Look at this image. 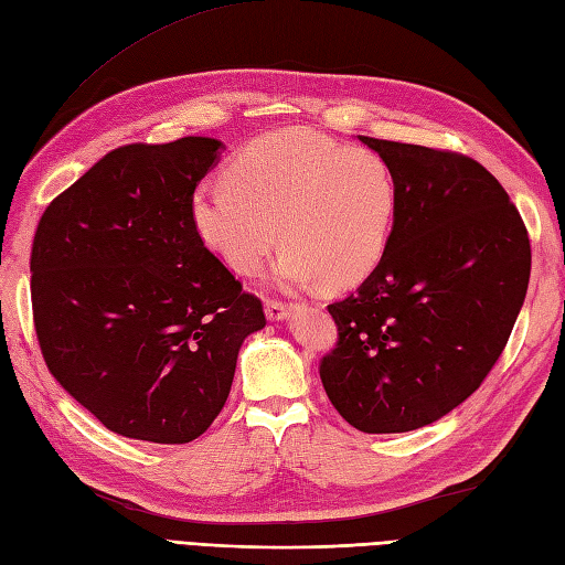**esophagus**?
I'll return each instance as SVG.
<instances>
[{
    "label": "esophagus",
    "mask_w": 565,
    "mask_h": 565,
    "mask_svg": "<svg viewBox=\"0 0 565 565\" xmlns=\"http://www.w3.org/2000/svg\"><path fill=\"white\" fill-rule=\"evenodd\" d=\"M294 306L291 302H279V300H267L265 302V315L269 322H279V320H286L288 315H291Z\"/></svg>",
    "instance_id": "1"
}]
</instances>
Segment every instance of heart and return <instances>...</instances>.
<instances>
[{
    "mask_svg": "<svg viewBox=\"0 0 565 565\" xmlns=\"http://www.w3.org/2000/svg\"><path fill=\"white\" fill-rule=\"evenodd\" d=\"M398 210L392 167L377 152L349 148L308 128L255 138L228 164L226 181L191 198L200 241L243 277L277 248L274 281L351 288L380 267Z\"/></svg>",
    "mask_w": 565,
    "mask_h": 565,
    "instance_id": "1",
    "label": "heart"
}]
</instances>
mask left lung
Returning <instances> with one entry per match:
<instances>
[{
    "instance_id": "left-lung-1",
    "label": "left lung",
    "mask_w": 565,
    "mask_h": 565,
    "mask_svg": "<svg viewBox=\"0 0 565 565\" xmlns=\"http://www.w3.org/2000/svg\"><path fill=\"white\" fill-rule=\"evenodd\" d=\"M358 138L392 167L398 210L380 267L329 306L339 341L320 377L355 429L411 431L460 406L494 367L527 294L530 238L475 159Z\"/></svg>"
}]
</instances>
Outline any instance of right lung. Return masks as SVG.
Listing matches in <instances>:
<instances>
[{
	"label": "right lung",
	"mask_w": 565,
	"mask_h": 565,
	"mask_svg": "<svg viewBox=\"0 0 565 565\" xmlns=\"http://www.w3.org/2000/svg\"><path fill=\"white\" fill-rule=\"evenodd\" d=\"M222 148L202 136L124 145L40 216L31 298L42 358L121 437L198 439L224 408L243 341L267 322L191 222Z\"/></svg>",
	"instance_id": "1"
}]
</instances>
